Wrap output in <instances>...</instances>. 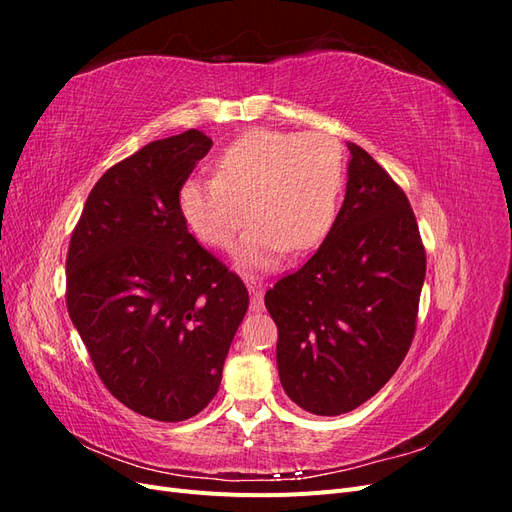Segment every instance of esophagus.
Instances as JSON below:
<instances>
[{"instance_id":"1","label":"esophagus","mask_w":512,"mask_h":512,"mask_svg":"<svg viewBox=\"0 0 512 512\" xmlns=\"http://www.w3.org/2000/svg\"><path fill=\"white\" fill-rule=\"evenodd\" d=\"M245 284H247V290H250V294H252L250 309L252 312H262V309H265V299H262L265 297V282H260L258 277L247 275Z\"/></svg>"}]
</instances>
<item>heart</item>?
Instances as JSON below:
<instances>
[{"mask_svg": "<svg viewBox=\"0 0 512 512\" xmlns=\"http://www.w3.org/2000/svg\"><path fill=\"white\" fill-rule=\"evenodd\" d=\"M342 188V149L329 134L252 130L222 153L218 175L183 181L179 205L213 247H228L252 213L256 220L241 239L239 258L267 269L288 250H312L324 239Z\"/></svg>", "mask_w": 512, "mask_h": 512, "instance_id": "obj_1", "label": "heart"}]
</instances>
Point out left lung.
Wrapping results in <instances>:
<instances>
[{
	"instance_id": "left-lung-1",
	"label": "left lung",
	"mask_w": 512,
	"mask_h": 512,
	"mask_svg": "<svg viewBox=\"0 0 512 512\" xmlns=\"http://www.w3.org/2000/svg\"><path fill=\"white\" fill-rule=\"evenodd\" d=\"M348 149L329 235L265 294L284 391L318 416L359 408L391 380L412 344L427 267L404 190L365 149Z\"/></svg>"
}]
</instances>
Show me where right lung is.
<instances>
[{
    "mask_svg": "<svg viewBox=\"0 0 512 512\" xmlns=\"http://www.w3.org/2000/svg\"><path fill=\"white\" fill-rule=\"evenodd\" d=\"M205 132L153 141L89 192L66 258V305L100 380L153 421L215 397L250 294L188 232L179 190L211 149Z\"/></svg>",
    "mask_w": 512,
    "mask_h": 512,
    "instance_id": "right-lung-1",
    "label": "right lung"
}]
</instances>
